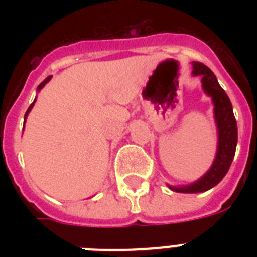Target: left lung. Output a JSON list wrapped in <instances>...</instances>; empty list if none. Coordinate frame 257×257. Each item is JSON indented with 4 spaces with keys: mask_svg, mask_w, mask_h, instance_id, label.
I'll use <instances>...</instances> for the list:
<instances>
[{
    "mask_svg": "<svg viewBox=\"0 0 257 257\" xmlns=\"http://www.w3.org/2000/svg\"><path fill=\"white\" fill-rule=\"evenodd\" d=\"M193 74L201 76L203 88L208 96L212 97L215 105V118L219 132V145L216 159L212 164L211 169L200 180L191 185L185 187H171L172 191L181 192V193H199L211 189L223 180L231 167L232 160L235 157L236 144H237V124L233 116L232 104L228 98L227 93L219 85L217 78L208 66L201 62L193 61Z\"/></svg>",
    "mask_w": 257,
    "mask_h": 257,
    "instance_id": "obj_1",
    "label": "left lung"
}]
</instances>
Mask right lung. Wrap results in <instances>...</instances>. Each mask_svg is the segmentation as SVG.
Here are the masks:
<instances>
[{
	"mask_svg": "<svg viewBox=\"0 0 257 257\" xmlns=\"http://www.w3.org/2000/svg\"><path fill=\"white\" fill-rule=\"evenodd\" d=\"M49 80H50V76H49V77H46V78H45V80H44V81H42V82H41V84H40V85H38V88H37V89H38V90H40V89H41V88H42V86L45 85L46 82L49 81ZM33 105H34V102H33V104H32V105H30V106H29V109H28V110H26V113H25V118H26V116H28V113H29V112H30V109L33 108Z\"/></svg>",
	"mask_w": 257,
	"mask_h": 257,
	"instance_id": "1",
	"label": "right lung"
}]
</instances>
